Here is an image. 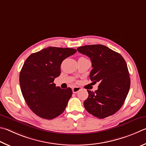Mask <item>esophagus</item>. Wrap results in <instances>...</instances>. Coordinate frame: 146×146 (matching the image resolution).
Here are the masks:
<instances>
[{"label":"esophagus","mask_w":146,"mask_h":146,"mask_svg":"<svg viewBox=\"0 0 146 146\" xmlns=\"http://www.w3.org/2000/svg\"><path fill=\"white\" fill-rule=\"evenodd\" d=\"M81 90V88L80 86H74L72 88V92L73 93H78V92H80Z\"/></svg>","instance_id":"obj_1"}]
</instances>
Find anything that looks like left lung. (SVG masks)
<instances>
[{"mask_svg":"<svg viewBox=\"0 0 146 146\" xmlns=\"http://www.w3.org/2000/svg\"><path fill=\"white\" fill-rule=\"evenodd\" d=\"M90 58L92 70L90 78L99 83L95 92L87 90L88 97L84 106L89 113L99 119L112 115L124 104L130 87L127 64L119 53L106 47L89 45L77 48Z\"/></svg>","mask_w":146,"mask_h":146,"instance_id":"left-lung-1","label":"left lung"}]
</instances>
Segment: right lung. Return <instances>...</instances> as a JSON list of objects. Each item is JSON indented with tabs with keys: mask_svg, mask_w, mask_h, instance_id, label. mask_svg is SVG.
Returning <instances> with one entry per match:
<instances>
[{
	"mask_svg": "<svg viewBox=\"0 0 146 146\" xmlns=\"http://www.w3.org/2000/svg\"><path fill=\"white\" fill-rule=\"evenodd\" d=\"M76 51L48 47L31 54L24 62L19 76L22 94L30 109L41 118L54 119L65 110L72 91L56 86L54 80L60 75L62 61Z\"/></svg>",
	"mask_w": 146,
	"mask_h": 146,
	"instance_id": "1",
	"label": "right lung"
}]
</instances>
